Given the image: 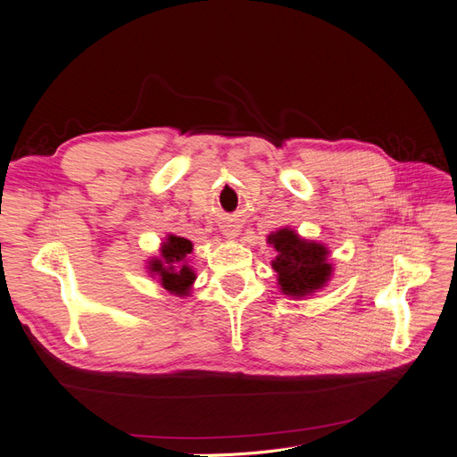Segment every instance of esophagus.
I'll return each instance as SVG.
<instances>
[{
    "instance_id": "1",
    "label": "esophagus",
    "mask_w": 457,
    "mask_h": 457,
    "mask_svg": "<svg viewBox=\"0 0 457 457\" xmlns=\"http://www.w3.org/2000/svg\"><path fill=\"white\" fill-rule=\"evenodd\" d=\"M238 232H240V230H238V227H234V225H227V227H225V230H223L225 237H227V238H230V240H232V238H237V237H238Z\"/></svg>"
}]
</instances>
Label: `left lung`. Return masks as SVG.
<instances>
[{
  "mask_svg": "<svg viewBox=\"0 0 457 457\" xmlns=\"http://www.w3.org/2000/svg\"><path fill=\"white\" fill-rule=\"evenodd\" d=\"M267 242L276 250L272 269L284 295L307 297L328 284L334 267L324 244L301 238L292 228L272 232Z\"/></svg>",
  "mask_w": 457,
  "mask_h": 457,
  "instance_id": "left-lung-1",
  "label": "left lung"
}]
</instances>
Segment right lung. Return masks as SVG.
Instances as JSON below:
<instances>
[{"mask_svg": "<svg viewBox=\"0 0 457 457\" xmlns=\"http://www.w3.org/2000/svg\"><path fill=\"white\" fill-rule=\"evenodd\" d=\"M188 253H192V242L170 234L160 247V257H152L148 261V272L158 276L162 287L179 297L188 295L196 280L195 270L188 267Z\"/></svg>", "mask_w": 457, "mask_h": 457, "instance_id": "add662e5", "label": "right lung"}]
</instances>
